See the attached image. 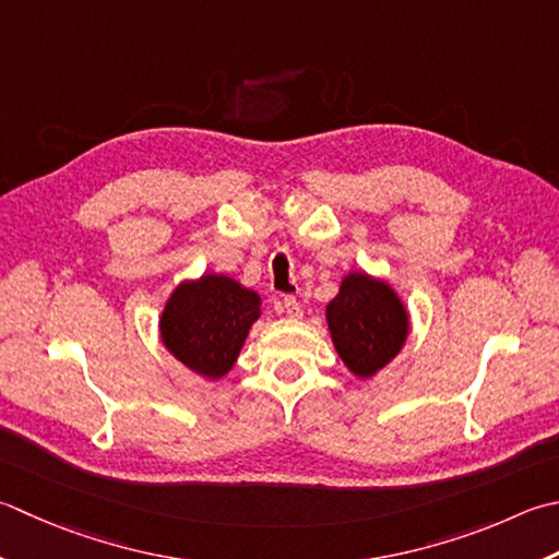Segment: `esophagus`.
I'll use <instances>...</instances> for the list:
<instances>
[{
	"label": "esophagus",
	"instance_id": "1",
	"mask_svg": "<svg viewBox=\"0 0 559 559\" xmlns=\"http://www.w3.org/2000/svg\"><path fill=\"white\" fill-rule=\"evenodd\" d=\"M281 312L288 314V317H300V314H302V308H300V302L293 298V295H283Z\"/></svg>",
	"mask_w": 559,
	"mask_h": 559
}]
</instances>
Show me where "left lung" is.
<instances>
[{
	"label": "left lung",
	"mask_w": 559,
	"mask_h": 559,
	"mask_svg": "<svg viewBox=\"0 0 559 559\" xmlns=\"http://www.w3.org/2000/svg\"><path fill=\"white\" fill-rule=\"evenodd\" d=\"M332 342L358 378H370L390 364L407 338V312L382 281L352 273L336 298L326 305Z\"/></svg>",
	"instance_id": "obj_1"
}]
</instances>
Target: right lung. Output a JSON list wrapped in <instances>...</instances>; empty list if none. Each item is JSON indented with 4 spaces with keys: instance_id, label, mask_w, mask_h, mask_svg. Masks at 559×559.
Wrapping results in <instances>:
<instances>
[{
    "instance_id": "1",
    "label": "right lung",
    "mask_w": 559,
    "mask_h": 559,
    "mask_svg": "<svg viewBox=\"0 0 559 559\" xmlns=\"http://www.w3.org/2000/svg\"><path fill=\"white\" fill-rule=\"evenodd\" d=\"M259 320V295L227 276L181 283L162 312V342L183 366L223 378Z\"/></svg>"
}]
</instances>
